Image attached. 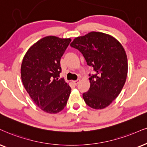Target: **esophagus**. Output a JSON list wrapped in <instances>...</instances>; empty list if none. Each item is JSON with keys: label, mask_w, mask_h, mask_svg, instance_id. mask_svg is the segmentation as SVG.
Wrapping results in <instances>:
<instances>
[{"label": "esophagus", "mask_w": 147, "mask_h": 147, "mask_svg": "<svg viewBox=\"0 0 147 147\" xmlns=\"http://www.w3.org/2000/svg\"><path fill=\"white\" fill-rule=\"evenodd\" d=\"M80 79H78V80H75V81H74V84H75V85H78L80 83Z\"/></svg>", "instance_id": "esophagus-1"}]
</instances>
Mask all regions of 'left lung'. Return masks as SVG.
Masks as SVG:
<instances>
[{"mask_svg":"<svg viewBox=\"0 0 147 147\" xmlns=\"http://www.w3.org/2000/svg\"><path fill=\"white\" fill-rule=\"evenodd\" d=\"M82 54L95 74H89L90 88L82 95L86 104L103 109L118 97L127 76V58L123 47L115 38L99 32L76 37L70 44Z\"/></svg>","mask_w":147,"mask_h":147,"instance_id":"obj_1","label":"left lung"}]
</instances>
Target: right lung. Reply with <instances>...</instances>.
Masks as SVG:
<instances>
[{
    "label": "right lung",
    "instance_id": "obj_1",
    "mask_svg": "<svg viewBox=\"0 0 147 147\" xmlns=\"http://www.w3.org/2000/svg\"><path fill=\"white\" fill-rule=\"evenodd\" d=\"M71 41L55 36L42 38L28 49L22 63L24 86L35 104L47 113L64 109L71 93L69 84L59 78L61 58Z\"/></svg>",
    "mask_w": 147,
    "mask_h": 147
}]
</instances>
